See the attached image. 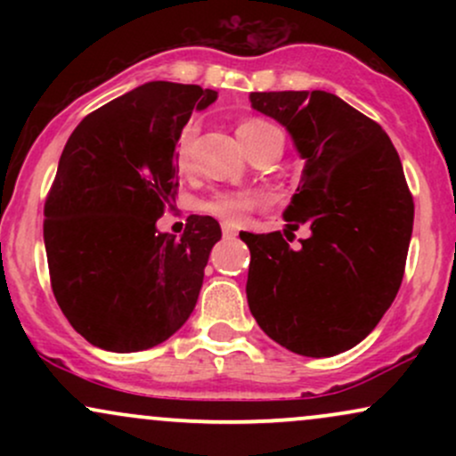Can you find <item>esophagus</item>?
<instances>
[{"mask_svg":"<svg viewBox=\"0 0 456 456\" xmlns=\"http://www.w3.org/2000/svg\"><path fill=\"white\" fill-rule=\"evenodd\" d=\"M223 235L224 238H235V235H238V229L232 227V224H223Z\"/></svg>","mask_w":456,"mask_h":456,"instance_id":"obj_1","label":"esophagus"}]
</instances>
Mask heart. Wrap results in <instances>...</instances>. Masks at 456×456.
Wrapping results in <instances>:
<instances>
[{"label":"heart","instance_id":"b5f03b06","mask_svg":"<svg viewBox=\"0 0 456 456\" xmlns=\"http://www.w3.org/2000/svg\"><path fill=\"white\" fill-rule=\"evenodd\" d=\"M270 124L261 122V119H246L238 126V137L242 141V145L246 143V139L253 137L255 133L259 130L268 128ZM192 139H195V128L186 126L182 130L180 139H177V148H175V165L180 169H184L188 165V159H191V145ZM257 206V199H255L250 192H240V191H221L214 192V195L201 199L199 201V210L210 214L214 218H221L224 223H238L240 218L244 216L246 212L253 210Z\"/></svg>","mask_w":456,"mask_h":456}]
</instances>
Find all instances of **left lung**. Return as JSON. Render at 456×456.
<instances>
[{
	"label": "left lung",
	"mask_w": 456,
	"mask_h": 456,
	"mask_svg": "<svg viewBox=\"0 0 456 456\" xmlns=\"http://www.w3.org/2000/svg\"><path fill=\"white\" fill-rule=\"evenodd\" d=\"M305 160L282 212L285 234L306 222L294 251L281 232H242L246 297L265 334L289 352L328 358L369 337L395 302L413 227L401 159L381 126L330 92H253Z\"/></svg>",
	"instance_id": "left-lung-1"
}]
</instances>
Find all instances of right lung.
Wrapping results in <instances>:
<instances>
[{"instance_id": "add662e5", "label": "right lung", "mask_w": 456, "mask_h": 456, "mask_svg": "<svg viewBox=\"0 0 456 456\" xmlns=\"http://www.w3.org/2000/svg\"><path fill=\"white\" fill-rule=\"evenodd\" d=\"M214 90L150 81L87 115L66 141L45 203L51 287L70 326L107 352L150 349L191 317L221 224L156 221L175 197V145Z\"/></svg>"}]
</instances>
